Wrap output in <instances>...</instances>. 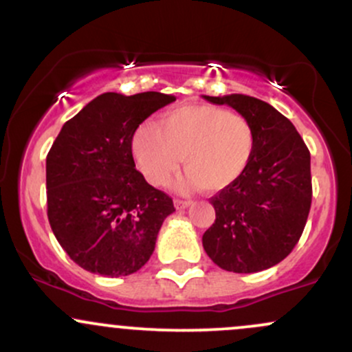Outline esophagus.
Listing matches in <instances>:
<instances>
[{
    "label": "esophagus",
    "mask_w": 352,
    "mask_h": 352,
    "mask_svg": "<svg viewBox=\"0 0 352 352\" xmlns=\"http://www.w3.org/2000/svg\"><path fill=\"white\" fill-rule=\"evenodd\" d=\"M173 205H175L177 210H184V208H188L190 205H192V201H190V200H180V199H177V200H173Z\"/></svg>",
    "instance_id": "obj_1"
}]
</instances>
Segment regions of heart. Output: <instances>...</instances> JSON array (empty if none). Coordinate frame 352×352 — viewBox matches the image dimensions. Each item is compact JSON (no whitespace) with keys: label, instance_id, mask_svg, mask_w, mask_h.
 I'll list each match as a JSON object with an SVG mask.
<instances>
[{"label":"heart","instance_id":"b5f03b06","mask_svg":"<svg viewBox=\"0 0 352 352\" xmlns=\"http://www.w3.org/2000/svg\"><path fill=\"white\" fill-rule=\"evenodd\" d=\"M256 132L245 116L208 104H188L165 112L155 125H139L131 151L152 185H165L184 157L187 175L182 188L223 192L248 170Z\"/></svg>","mask_w":352,"mask_h":352}]
</instances>
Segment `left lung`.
<instances>
[{"label":"left lung","mask_w":352,"mask_h":352,"mask_svg":"<svg viewBox=\"0 0 352 352\" xmlns=\"http://www.w3.org/2000/svg\"><path fill=\"white\" fill-rule=\"evenodd\" d=\"M204 99L245 116L256 148L245 175L210 199L217 218L201 243L227 272H263L292 253L305 230L313 197L309 151L292 120L268 102L245 94Z\"/></svg>","instance_id":"1"}]
</instances>
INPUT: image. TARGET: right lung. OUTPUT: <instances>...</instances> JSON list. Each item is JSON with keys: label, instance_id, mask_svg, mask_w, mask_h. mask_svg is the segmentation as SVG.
<instances>
[{"label": "right lung", "instance_id": "right-lung-1", "mask_svg": "<svg viewBox=\"0 0 352 352\" xmlns=\"http://www.w3.org/2000/svg\"><path fill=\"white\" fill-rule=\"evenodd\" d=\"M175 100L162 92H106L67 120L46 157L47 218L56 240L87 272L135 273L175 212L167 193L135 170L131 137L148 116Z\"/></svg>", "mask_w": 352, "mask_h": 352}]
</instances>
